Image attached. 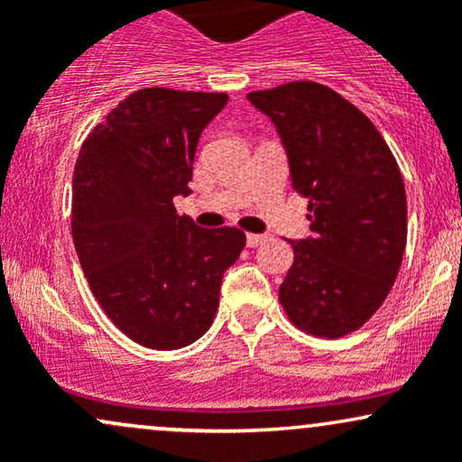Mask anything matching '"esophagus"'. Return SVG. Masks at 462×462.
Masks as SVG:
<instances>
[{"label":"esophagus","mask_w":462,"mask_h":462,"mask_svg":"<svg viewBox=\"0 0 462 462\" xmlns=\"http://www.w3.org/2000/svg\"><path fill=\"white\" fill-rule=\"evenodd\" d=\"M245 241H247V247H258V245H263L264 241H267V236H264V235H247Z\"/></svg>","instance_id":"obj_1"}]
</instances>
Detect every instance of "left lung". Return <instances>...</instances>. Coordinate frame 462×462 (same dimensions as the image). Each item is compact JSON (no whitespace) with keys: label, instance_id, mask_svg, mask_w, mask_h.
<instances>
[{"label":"left lung","instance_id":"8db88e82","mask_svg":"<svg viewBox=\"0 0 462 462\" xmlns=\"http://www.w3.org/2000/svg\"><path fill=\"white\" fill-rule=\"evenodd\" d=\"M275 125L310 235L289 241V319L317 337L358 330L383 306L406 249V190L393 153L356 106L317 82L247 95Z\"/></svg>","mask_w":462,"mask_h":462}]
</instances>
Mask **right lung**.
Masks as SVG:
<instances>
[{
  "mask_svg": "<svg viewBox=\"0 0 462 462\" xmlns=\"http://www.w3.org/2000/svg\"><path fill=\"white\" fill-rule=\"evenodd\" d=\"M226 93L141 88L93 128L73 171L71 232L95 300L132 341L190 346L210 328L221 280L245 247L236 227L195 226V150Z\"/></svg>",
  "mask_w": 462,
  "mask_h": 462,
  "instance_id": "right-lung-1",
  "label": "right lung"
}]
</instances>
